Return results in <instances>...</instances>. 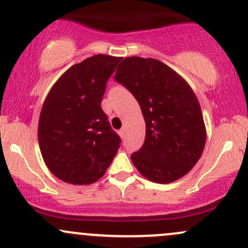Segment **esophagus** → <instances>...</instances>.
Returning <instances> with one entry per match:
<instances>
[{"label": "esophagus", "mask_w": 248, "mask_h": 248, "mask_svg": "<svg viewBox=\"0 0 248 248\" xmlns=\"http://www.w3.org/2000/svg\"><path fill=\"white\" fill-rule=\"evenodd\" d=\"M118 133H119V136L122 137V138H124V136H125V129H121L118 131Z\"/></svg>", "instance_id": "obj_1"}]
</instances>
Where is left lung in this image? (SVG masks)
I'll return each instance as SVG.
<instances>
[{
  "label": "left lung",
  "instance_id": "1",
  "mask_svg": "<svg viewBox=\"0 0 248 248\" xmlns=\"http://www.w3.org/2000/svg\"><path fill=\"white\" fill-rule=\"evenodd\" d=\"M115 80L140 106L146 136L131 160L142 176L170 183L188 173L202 155L205 126L189 84L161 61L130 57L119 63Z\"/></svg>",
  "mask_w": 248,
  "mask_h": 248
}]
</instances>
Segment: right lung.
Listing matches in <instances>:
<instances>
[{
	"label": "right lung",
	"mask_w": 248,
	"mask_h": 248,
	"mask_svg": "<svg viewBox=\"0 0 248 248\" xmlns=\"http://www.w3.org/2000/svg\"><path fill=\"white\" fill-rule=\"evenodd\" d=\"M121 60L106 54L87 58L61 75L44 102L38 125L40 152L63 182H96L121 146L101 107L108 80Z\"/></svg>",
	"instance_id": "add662e5"
}]
</instances>
